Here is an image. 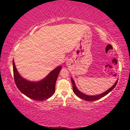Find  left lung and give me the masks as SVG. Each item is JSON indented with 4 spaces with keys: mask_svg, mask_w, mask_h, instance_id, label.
Listing matches in <instances>:
<instances>
[{
    "mask_svg": "<svg viewBox=\"0 0 130 130\" xmlns=\"http://www.w3.org/2000/svg\"><path fill=\"white\" fill-rule=\"evenodd\" d=\"M71 81L72 83V85H73V91L74 92V93H75L77 96L78 98H80V99H82L84 100L85 101H94L98 99H100L103 98V97L105 96V95H107L108 93H109L110 92L112 91V90L115 88V87H116V84H117L118 81V79L115 82V83L114 84V85L112 87L110 88L109 89L107 90L106 91L103 92V93H101L100 94H98V95H93V96H89V95H87V94H85L84 93H83V92H80L79 90L77 89V88L76 86L75 85V83H74V81L73 80V79L71 77Z\"/></svg>",
    "mask_w": 130,
    "mask_h": 130,
    "instance_id": "left-lung-1",
    "label": "left lung"
}]
</instances>
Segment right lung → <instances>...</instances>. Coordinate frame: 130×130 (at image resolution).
<instances>
[{
	"label": "right lung",
	"mask_w": 130,
	"mask_h": 130,
	"mask_svg": "<svg viewBox=\"0 0 130 130\" xmlns=\"http://www.w3.org/2000/svg\"><path fill=\"white\" fill-rule=\"evenodd\" d=\"M15 83L22 93L31 99L38 101L46 100L55 92L57 77L62 69L61 66L55 68L46 77L38 81H30L22 77L18 73L12 61Z\"/></svg>",
	"instance_id": "1"
}]
</instances>
